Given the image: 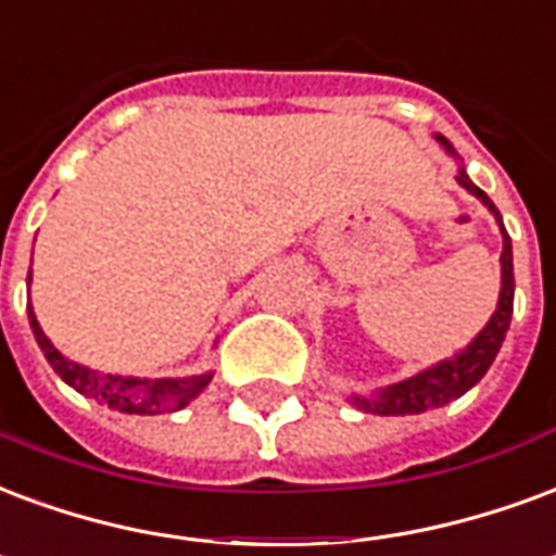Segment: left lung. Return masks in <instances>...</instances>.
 Instances as JSON below:
<instances>
[{"label":"left lung","instance_id":"left-lung-1","mask_svg":"<svg viewBox=\"0 0 556 556\" xmlns=\"http://www.w3.org/2000/svg\"><path fill=\"white\" fill-rule=\"evenodd\" d=\"M445 143V138H439ZM456 182L463 185L466 191L480 200L483 205H489V212L497 217L501 224V215L492 205L480 188H477L471 179H468L466 170L456 174ZM501 232H504V253H501V300H497L495 315L489 318V324L483 327V332L477 336L466 351L456 353L454 359L439 362L427 371L415 374L409 380L397 382V386H389L377 392V397H356L353 394V404L359 406L362 413H377V415H418L427 413V409H435V406L451 404L454 397L466 394L475 382L483 380V374L489 371V365L495 362L497 351H501V341L509 330V318H513V291H516V279H513V244H509V236L504 224H501Z\"/></svg>","mask_w":556,"mask_h":556}]
</instances>
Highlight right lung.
<instances>
[{
  "instance_id": "right-lung-1",
  "label": "right lung",
  "mask_w": 556,
  "mask_h": 556,
  "mask_svg": "<svg viewBox=\"0 0 556 556\" xmlns=\"http://www.w3.org/2000/svg\"><path fill=\"white\" fill-rule=\"evenodd\" d=\"M28 279H31V270H28ZM28 320H31V330H35V339L40 344V351L47 356V362L55 368L61 380L73 386L76 392L85 394V397H93L97 404L111 406L117 413L129 415H155L164 413V409H182L191 397L203 392L212 374H200V377H179V380H138V377H117V374H100L90 371L85 365H76L70 362L67 356H61L52 341L43 336L40 324H37L35 312H31V303H28Z\"/></svg>"
}]
</instances>
